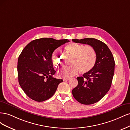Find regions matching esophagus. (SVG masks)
<instances>
[{"instance_id":"1","label":"esophagus","mask_w":130,"mask_h":130,"mask_svg":"<svg viewBox=\"0 0 130 130\" xmlns=\"http://www.w3.org/2000/svg\"><path fill=\"white\" fill-rule=\"evenodd\" d=\"M63 80L64 81H68V80H70V78H63Z\"/></svg>"}]
</instances>
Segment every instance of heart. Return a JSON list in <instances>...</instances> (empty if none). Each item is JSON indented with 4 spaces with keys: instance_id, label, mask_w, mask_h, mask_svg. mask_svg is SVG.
<instances>
[{
    "instance_id": "b5f03b06",
    "label": "heart",
    "mask_w": 130,
    "mask_h": 130,
    "mask_svg": "<svg viewBox=\"0 0 130 130\" xmlns=\"http://www.w3.org/2000/svg\"><path fill=\"white\" fill-rule=\"evenodd\" d=\"M65 50L73 58L70 62L71 66L67 67L59 72L62 77L69 78L74 76L80 71L82 73H88L94 68L96 62V53L92 46H84L81 44H70L65 46ZM52 60L56 67L63 64V55L58 50L54 51L52 55Z\"/></svg>"
}]
</instances>
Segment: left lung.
Returning <instances> with one entry per match:
<instances>
[{"mask_svg":"<svg viewBox=\"0 0 130 130\" xmlns=\"http://www.w3.org/2000/svg\"><path fill=\"white\" fill-rule=\"evenodd\" d=\"M72 41L92 46L96 53L95 67L91 71L77 77L78 85L72 90L73 96L80 103L93 104L100 100L111 87L115 73V60L107 45L101 41L92 38Z\"/></svg>","mask_w":130,"mask_h":130,"instance_id":"left-lung-1","label":"left lung"}]
</instances>
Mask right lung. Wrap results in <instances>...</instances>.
Here are the masks:
<instances>
[{"label":"right lung","instance_id":"right-lung-1","mask_svg":"<svg viewBox=\"0 0 130 130\" xmlns=\"http://www.w3.org/2000/svg\"><path fill=\"white\" fill-rule=\"evenodd\" d=\"M69 42L67 39L42 38L31 41L23 49L18 60V82L30 99L41 102L55 93L63 80L53 76L56 71L52 55L58 47Z\"/></svg>","mask_w":130,"mask_h":130}]
</instances>
